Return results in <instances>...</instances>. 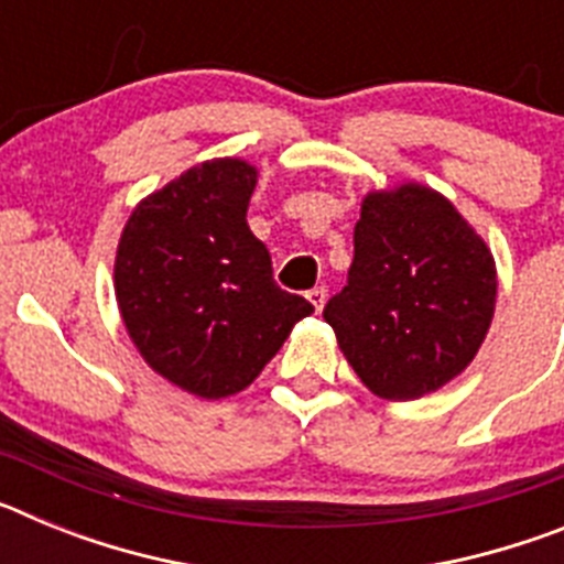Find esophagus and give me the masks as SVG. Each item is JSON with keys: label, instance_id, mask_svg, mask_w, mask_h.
<instances>
[{"label": "esophagus", "instance_id": "34e87169", "mask_svg": "<svg viewBox=\"0 0 564 564\" xmlns=\"http://www.w3.org/2000/svg\"><path fill=\"white\" fill-rule=\"evenodd\" d=\"M307 302H311V305L316 307V313L322 311V307H325V302H327V291H325V288H313V291H307Z\"/></svg>", "mask_w": 564, "mask_h": 564}]
</instances>
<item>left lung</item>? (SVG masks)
I'll use <instances>...</instances> for the list:
<instances>
[{"label": "left lung", "instance_id": "1", "mask_svg": "<svg viewBox=\"0 0 564 564\" xmlns=\"http://www.w3.org/2000/svg\"><path fill=\"white\" fill-rule=\"evenodd\" d=\"M347 285L325 305L364 387L412 401L460 376L495 316L491 251L446 197L401 186L364 197Z\"/></svg>", "mask_w": 564, "mask_h": 564}]
</instances>
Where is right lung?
Masks as SVG:
<instances>
[{"instance_id": "right-lung-1", "label": "right lung", "mask_w": 564, "mask_h": 564, "mask_svg": "<svg viewBox=\"0 0 564 564\" xmlns=\"http://www.w3.org/2000/svg\"><path fill=\"white\" fill-rule=\"evenodd\" d=\"M257 169L206 161L134 208L115 257L123 325L154 372L200 398L246 390L313 313L273 282L246 223Z\"/></svg>"}]
</instances>
